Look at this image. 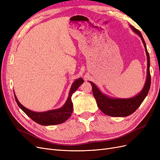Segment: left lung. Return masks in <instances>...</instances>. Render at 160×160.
Returning <instances> with one entry per match:
<instances>
[{
    "mask_svg": "<svg viewBox=\"0 0 160 160\" xmlns=\"http://www.w3.org/2000/svg\"><path fill=\"white\" fill-rule=\"evenodd\" d=\"M130 27L135 32H136L141 37L148 57L147 79L146 84H145L144 88L141 91V93L137 96L130 99L109 98L108 96L101 93L93 82L89 81L92 85L93 94L95 97L97 103H98V108L105 114L109 116H113V117H126V116L132 114L142 103L148 93L150 85H151V75H150L149 71V55L147 50L146 42H145L141 32L132 25Z\"/></svg>",
    "mask_w": 160,
    "mask_h": 160,
    "instance_id": "left-lung-1",
    "label": "left lung"
}]
</instances>
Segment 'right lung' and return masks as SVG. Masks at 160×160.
Here are the masks:
<instances>
[{"label": "right lung", "mask_w": 160, "mask_h": 160, "mask_svg": "<svg viewBox=\"0 0 160 160\" xmlns=\"http://www.w3.org/2000/svg\"><path fill=\"white\" fill-rule=\"evenodd\" d=\"M83 82L84 81L82 78H79L75 81V82L71 86L68 99H67L65 105L60 109L46 111V112H34V111L27 109L19 103L15 95H14V98H15L16 102L18 105V107L28 117L32 119L34 122L42 125H52L60 124L65 122L71 115V113L72 112V103L71 101V96L72 93L78 89L79 87L82 85V83H83Z\"/></svg>", "instance_id": "right-lung-1"}]
</instances>
